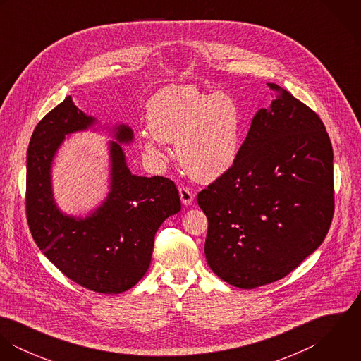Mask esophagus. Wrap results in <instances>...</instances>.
I'll use <instances>...</instances> for the list:
<instances>
[{
  "label": "esophagus",
  "mask_w": 361,
  "mask_h": 361,
  "mask_svg": "<svg viewBox=\"0 0 361 361\" xmlns=\"http://www.w3.org/2000/svg\"><path fill=\"white\" fill-rule=\"evenodd\" d=\"M179 196H180V200H182V203L185 206H190L193 203V200H195V195L188 188H185V186L179 189Z\"/></svg>",
  "instance_id": "esophagus-1"
}]
</instances>
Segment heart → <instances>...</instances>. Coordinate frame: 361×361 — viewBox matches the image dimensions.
<instances>
[{
  "instance_id": "1",
  "label": "heart",
  "mask_w": 361,
  "mask_h": 361,
  "mask_svg": "<svg viewBox=\"0 0 361 361\" xmlns=\"http://www.w3.org/2000/svg\"><path fill=\"white\" fill-rule=\"evenodd\" d=\"M143 153L165 158L162 143H175L179 165L200 182H214L236 164L242 147V112L226 93H204L193 86H169L150 99Z\"/></svg>"
}]
</instances>
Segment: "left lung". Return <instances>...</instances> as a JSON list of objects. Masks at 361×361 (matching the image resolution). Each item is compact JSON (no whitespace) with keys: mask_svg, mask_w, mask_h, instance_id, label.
I'll list each match as a JSON object with an SVG mask.
<instances>
[{"mask_svg":"<svg viewBox=\"0 0 361 361\" xmlns=\"http://www.w3.org/2000/svg\"><path fill=\"white\" fill-rule=\"evenodd\" d=\"M235 166L197 195L212 272L240 289L282 279L325 239L334 216V153L319 116L275 83Z\"/></svg>","mask_w":361,"mask_h":361,"instance_id":"8db88e82","label":"left lung"}]
</instances>
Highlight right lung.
<instances>
[{
  "label": "right lung",
  "mask_w": 361,
  "mask_h": 361,
  "mask_svg": "<svg viewBox=\"0 0 361 361\" xmlns=\"http://www.w3.org/2000/svg\"><path fill=\"white\" fill-rule=\"evenodd\" d=\"M94 122L68 96L37 123L27 149L26 216L36 245L65 276L89 290L118 295L147 272L155 232L180 211V199L171 179L129 171L117 142L130 143L133 132L119 125L116 142L109 143L111 192L105 202L86 218L62 214L52 196L54 155L66 135Z\"/></svg>",
  "instance_id": "obj_1"
}]
</instances>
